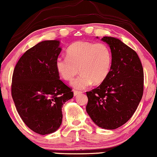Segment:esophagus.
I'll list each match as a JSON object with an SVG mask.
<instances>
[{
  "instance_id": "esophagus-1",
  "label": "esophagus",
  "mask_w": 157,
  "mask_h": 157,
  "mask_svg": "<svg viewBox=\"0 0 157 157\" xmlns=\"http://www.w3.org/2000/svg\"><path fill=\"white\" fill-rule=\"evenodd\" d=\"M82 92H80V91H78V90H74V96H79V95H80Z\"/></svg>"
}]
</instances>
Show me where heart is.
<instances>
[{"label": "heart", "mask_w": 157, "mask_h": 157, "mask_svg": "<svg viewBox=\"0 0 157 157\" xmlns=\"http://www.w3.org/2000/svg\"><path fill=\"white\" fill-rule=\"evenodd\" d=\"M112 52L106 44L89 41H77L67 49V56H59L56 68L63 79L70 81L75 88L83 90L106 80L112 65Z\"/></svg>", "instance_id": "b5f03b06"}]
</instances>
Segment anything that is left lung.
<instances>
[{
    "instance_id": "left-lung-1",
    "label": "left lung",
    "mask_w": 157,
    "mask_h": 157,
    "mask_svg": "<svg viewBox=\"0 0 157 157\" xmlns=\"http://www.w3.org/2000/svg\"><path fill=\"white\" fill-rule=\"evenodd\" d=\"M109 45L112 65L101 84L86 92V112L96 125L114 130L128 122L144 93V69L137 53L119 39L104 37Z\"/></svg>"
}]
</instances>
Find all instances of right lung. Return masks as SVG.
<instances>
[{
  "instance_id": "right-lung-1",
  "label": "right lung",
  "mask_w": 157,
  "mask_h": 157,
  "mask_svg": "<svg viewBox=\"0 0 157 157\" xmlns=\"http://www.w3.org/2000/svg\"><path fill=\"white\" fill-rule=\"evenodd\" d=\"M58 40H45L27 50L13 69L11 96L25 124L36 133L58 130L62 105L74 96L59 79L56 60L61 48Z\"/></svg>"
}]
</instances>
